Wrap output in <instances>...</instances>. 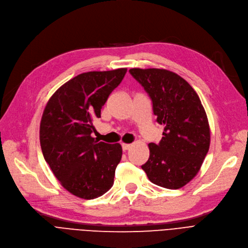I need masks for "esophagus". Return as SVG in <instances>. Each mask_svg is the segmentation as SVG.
I'll return each instance as SVG.
<instances>
[{
    "label": "esophagus",
    "instance_id": "34e87169",
    "mask_svg": "<svg viewBox=\"0 0 248 248\" xmlns=\"http://www.w3.org/2000/svg\"><path fill=\"white\" fill-rule=\"evenodd\" d=\"M122 147L123 149L125 151V150H129L131 147H132V144H126V143H123L122 144Z\"/></svg>",
    "mask_w": 248,
    "mask_h": 248
}]
</instances>
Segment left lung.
I'll use <instances>...</instances> for the list:
<instances>
[{"label": "left lung", "instance_id": "obj_1", "mask_svg": "<svg viewBox=\"0 0 248 248\" xmlns=\"http://www.w3.org/2000/svg\"><path fill=\"white\" fill-rule=\"evenodd\" d=\"M129 71L149 95L156 122L164 125L160 142L149 143V159L142 169L155 185L182 188L197 175L209 149L205 110L194 89L177 73L158 68Z\"/></svg>", "mask_w": 248, "mask_h": 248}]
</instances>
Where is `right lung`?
Masks as SVG:
<instances>
[{
    "mask_svg": "<svg viewBox=\"0 0 248 248\" xmlns=\"http://www.w3.org/2000/svg\"><path fill=\"white\" fill-rule=\"evenodd\" d=\"M126 68L81 73L61 86L45 107L40 142L45 160L71 194L94 199L112 187L121 144L96 141L93 122Z\"/></svg>",
    "mask_w": 248,
    "mask_h": 248,
    "instance_id": "add662e5",
    "label": "right lung"
}]
</instances>
